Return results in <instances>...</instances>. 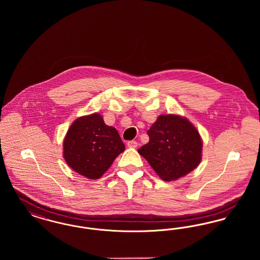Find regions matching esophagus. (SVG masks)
Masks as SVG:
<instances>
[{
  "instance_id": "1",
  "label": "esophagus",
  "mask_w": 260,
  "mask_h": 260,
  "mask_svg": "<svg viewBox=\"0 0 260 260\" xmlns=\"http://www.w3.org/2000/svg\"><path fill=\"white\" fill-rule=\"evenodd\" d=\"M126 145L129 148H136V146H137V142H136V140H129V141H127Z\"/></svg>"
}]
</instances>
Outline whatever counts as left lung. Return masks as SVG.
I'll list each match as a JSON object with an SVG mask.
<instances>
[{
  "label": "left lung",
  "mask_w": 260,
  "mask_h": 260,
  "mask_svg": "<svg viewBox=\"0 0 260 260\" xmlns=\"http://www.w3.org/2000/svg\"><path fill=\"white\" fill-rule=\"evenodd\" d=\"M149 142L138 153L162 180H176L192 172L202 159V139L185 118L161 115L147 131Z\"/></svg>",
  "instance_id": "1"
}]
</instances>
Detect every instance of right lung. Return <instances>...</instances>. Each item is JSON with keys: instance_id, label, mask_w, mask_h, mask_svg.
Returning <instances> with one entry per match:
<instances>
[{"instance_id": "right-lung-1", "label": "right lung", "mask_w": 260, "mask_h": 260, "mask_svg": "<svg viewBox=\"0 0 260 260\" xmlns=\"http://www.w3.org/2000/svg\"><path fill=\"white\" fill-rule=\"evenodd\" d=\"M63 147L69 167L89 179H98L124 152V144L117 129L105 124L102 116L95 113L71 124Z\"/></svg>"}]
</instances>
